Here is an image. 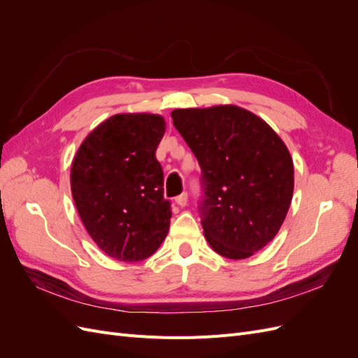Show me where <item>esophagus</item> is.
Wrapping results in <instances>:
<instances>
[{"label": "esophagus", "mask_w": 358, "mask_h": 358, "mask_svg": "<svg viewBox=\"0 0 358 358\" xmlns=\"http://www.w3.org/2000/svg\"><path fill=\"white\" fill-rule=\"evenodd\" d=\"M176 203L180 206V208H185L187 203H188V194L187 192H182L180 196L176 197Z\"/></svg>", "instance_id": "1"}]
</instances>
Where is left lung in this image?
<instances>
[{"instance_id":"obj_1","label":"left lung","mask_w":358,"mask_h":358,"mask_svg":"<svg viewBox=\"0 0 358 358\" xmlns=\"http://www.w3.org/2000/svg\"><path fill=\"white\" fill-rule=\"evenodd\" d=\"M171 117L201 169L204 237L225 258L254 255L291 204L294 167L285 143L262 117L231 104L176 109Z\"/></svg>"}]
</instances>
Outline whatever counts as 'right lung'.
<instances>
[{"label": "right lung", "mask_w": 358, "mask_h": 358, "mask_svg": "<svg viewBox=\"0 0 358 358\" xmlns=\"http://www.w3.org/2000/svg\"><path fill=\"white\" fill-rule=\"evenodd\" d=\"M164 133L159 115H115L90 133L73 159L76 209L92 241L117 262H142L169 233L171 208L155 157Z\"/></svg>", "instance_id": "add662e5"}]
</instances>
